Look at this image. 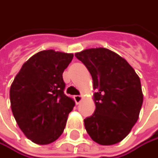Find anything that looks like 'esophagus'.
<instances>
[{
    "instance_id": "esophagus-1",
    "label": "esophagus",
    "mask_w": 158,
    "mask_h": 158,
    "mask_svg": "<svg viewBox=\"0 0 158 158\" xmlns=\"http://www.w3.org/2000/svg\"><path fill=\"white\" fill-rule=\"evenodd\" d=\"M74 100H75L76 104L78 105V104L81 102V100H82V96L81 95H75L74 96Z\"/></svg>"
}]
</instances>
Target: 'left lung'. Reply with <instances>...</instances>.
I'll return each instance as SVG.
<instances>
[{
	"label": "left lung",
	"instance_id": "1",
	"mask_svg": "<svg viewBox=\"0 0 158 158\" xmlns=\"http://www.w3.org/2000/svg\"><path fill=\"white\" fill-rule=\"evenodd\" d=\"M75 56L88 68L94 81L95 111L84 119L90 137L102 145L121 142L139 118L143 95L131 64L106 48L86 49Z\"/></svg>",
	"mask_w": 158,
	"mask_h": 158
}]
</instances>
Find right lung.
Here are the masks:
<instances>
[{
    "mask_svg": "<svg viewBox=\"0 0 158 158\" xmlns=\"http://www.w3.org/2000/svg\"><path fill=\"white\" fill-rule=\"evenodd\" d=\"M73 53L41 51L21 67L10 88V101L15 121L27 139L49 144L63 133L68 114L75 106L64 93L63 72Z\"/></svg>",
    "mask_w": 158,
    "mask_h": 158,
    "instance_id": "add662e5",
    "label": "right lung"
}]
</instances>
